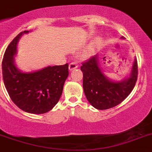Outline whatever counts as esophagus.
Instances as JSON below:
<instances>
[{
  "instance_id": "34e87169",
  "label": "esophagus",
  "mask_w": 152,
  "mask_h": 152,
  "mask_svg": "<svg viewBox=\"0 0 152 152\" xmlns=\"http://www.w3.org/2000/svg\"><path fill=\"white\" fill-rule=\"evenodd\" d=\"M77 63H75V62H72V63H71L69 66V69L70 71L74 70V69H77Z\"/></svg>"
}]
</instances>
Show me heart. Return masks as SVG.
Segmentation results:
<instances>
[{
    "instance_id": "obj_1",
    "label": "heart",
    "mask_w": 152,
    "mask_h": 152,
    "mask_svg": "<svg viewBox=\"0 0 152 152\" xmlns=\"http://www.w3.org/2000/svg\"><path fill=\"white\" fill-rule=\"evenodd\" d=\"M88 55H89V53H86V54H85V57H86V56Z\"/></svg>"
}]
</instances>
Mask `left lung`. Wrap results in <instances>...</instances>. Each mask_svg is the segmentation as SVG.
Here are the masks:
<instances>
[{
    "mask_svg": "<svg viewBox=\"0 0 152 152\" xmlns=\"http://www.w3.org/2000/svg\"><path fill=\"white\" fill-rule=\"evenodd\" d=\"M80 70L83 75L85 95L92 106L98 110L110 109L122 103L134 88L138 76L136 59L129 77L122 81H111L105 77L99 66L98 55L92 56L83 62Z\"/></svg>",
    "mask_w": 152,
    "mask_h": 152,
    "instance_id": "left-lung-1",
    "label": "left lung"
}]
</instances>
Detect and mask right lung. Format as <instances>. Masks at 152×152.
I'll return each instance as SVG.
<instances>
[{
    "mask_svg": "<svg viewBox=\"0 0 152 152\" xmlns=\"http://www.w3.org/2000/svg\"><path fill=\"white\" fill-rule=\"evenodd\" d=\"M21 32L10 43L2 60L3 79L13 103L24 112L42 114L48 112L59 102L63 85L69 76V64L48 66L37 72L26 73L14 63Z\"/></svg>",
    "mask_w": 152,
    "mask_h": 152,
    "instance_id": "add662e5",
    "label": "right lung"
}]
</instances>
